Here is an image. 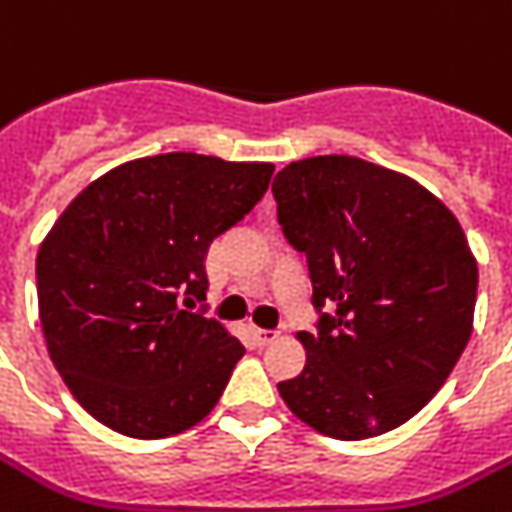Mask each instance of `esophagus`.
Listing matches in <instances>:
<instances>
[{"label":"esophagus","mask_w":512,"mask_h":512,"mask_svg":"<svg viewBox=\"0 0 512 512\" xmlns=\"http://www.w3.org/2000/svg\"><path fill=\"white\" fill-rule=\"evenodd\" d=\"M253 335H256L261 345H272V342L280 340V332H274V329H256Z\"/></svg>","instance_id":"esophagus-1"}]
</instances>
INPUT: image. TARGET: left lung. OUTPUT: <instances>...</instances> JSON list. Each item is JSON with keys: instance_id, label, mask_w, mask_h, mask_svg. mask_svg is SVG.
I'll use <instances>...</instances> for the list:
<instances>
[{"instance_id": "8db88e82", "label": "left lung", "mask_w": 512, "mask_h": 512, "mask_svg": "<svg viewBox=\"0 0 512 512\" xmlns=\"http://www.w3.org/2000/svg\"><path fill=\"white\" fill-rule=\"evenodd\" d=\"M290 246L306 253L319 335L277 384L303 424L366 439L416 416L474 329L479 266L455 214L413 177L358 156H311L272 183Z\"/></svg>"}]
</instances>
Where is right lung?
Returning <instances> with one entry per match:
<instances>
[{
    "label": "right lung",
    "mask_w": 512,
    "mask_h": 512,
    "mask_svg": "<svg viewBox=\"0 0 512 512\" xmlns=\"http://www.w3.org/2000/svg\"><path fill=\"white\" fill-rule=\"evenodd\" d=\"M274 164L172 151L96 177L36 256L38 316L67 390L135 439L196 426L246 348L206 301V251L269 188Z\"/></svg>",
    "instance_id": "add662e5"
}]
</instances>
